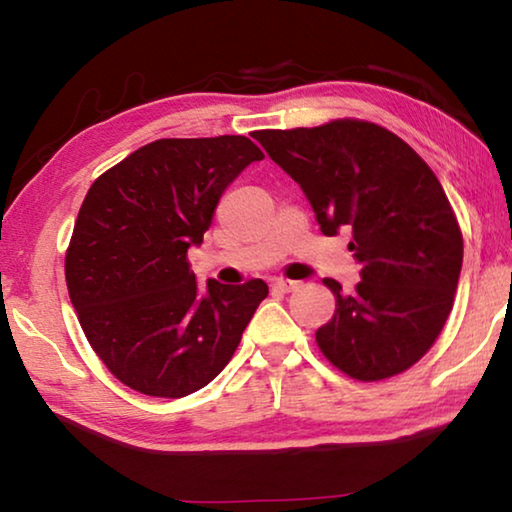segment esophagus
I'll use <instances>...</instances> for the list:
<instances>
[{
    "mask_svg": "<svg viewBox=\"0 0 512 512\" xmlns=\"http://www.w3.org/2000/svg\"><path fill=\"white\" fill-rule=\"evenodd\" d=\"M298 287H300V282H293V280H275L273 282V289L282 291V293H291V291H296Z\"/></svg>",
    "mask_w": 512,
    "mask_h": 512,
    "instance_id": "1",
    "label": "esophagus"
}]
</instances>
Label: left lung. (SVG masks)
<instances>
[{"instance_id":"1","label":"left lung","mask_w":512,"mask_h":512,"mask_svg":"<svg viewBox=\"0 0 512 512\" xmlns=\"http://www.w3.org/2000/svg\"><path fill=\"white\" fill-rule=\"evenodd\" d=\"M255 140L300 185L323 235L352 228L361 282L343 293L325 280L336 311L316 332L320 352L359 381L409 370L438 339L463 266L461 228L436 173L395 133L361 119Z\"/></svg>"}]
</instances>
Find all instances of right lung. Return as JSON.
Wrapping results in <instances>:
<instances>
[{
	"instance_id": "add662e5",
	"label": "right lung",
	"mask_w": 512,
	"mask_h": 512,
	"mask_svg": "<svg viewBox=\"0 0 512 512\" xmlns=\"http://www.w3.org/2000/svg\"><path fill=\"white\" fill-rule=\"evenodd\" d=\"M264 153L244 135L155 140L94 180L65 255L69 300L121 384L185 397L228 366L264 280L196 284L187 250L203 244L221 194Z\"/></svg>"
}]
</instances>
